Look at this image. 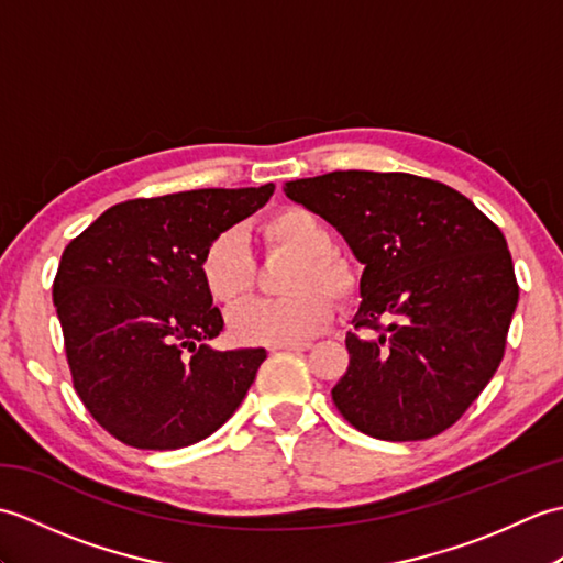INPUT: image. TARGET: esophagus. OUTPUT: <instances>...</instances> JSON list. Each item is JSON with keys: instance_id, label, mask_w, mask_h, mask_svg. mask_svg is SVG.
<instances>
[{"instance_id": "esophagus-1", "label": "esophagus", "mask_w": 563, "mask_h": 563, "mask_svg": "<svg viewBox=\"0 0 563 563\" xmlns=\"http://www.w3.org/2000/svg\"><path fill=\"white\" fill-rule=\"evenodd\" d=\"M312 345L309 343H283V345H271V351H309Z\"/></svg>"}]
</instances>
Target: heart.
Returning <instances> with one entry per match:
<instances>
[{
    "instance_id": "1",
    "label": "heart",
    "mask_w": 563,
    "mask_h": 563,
    "mask_svg": "<svg viewBox=\"0 0 563 563\" xmlns=\"http://www.w3.org/2000/svg\"><path fill=\"white\" fill-rule=\"evenodd\" d=\"M261 242L271 254H292L285 271V297L249 300L230 312L232 339L246 345L302 343L324 329L333 300L345 305L357 295V273L349 258L333 251L331 227L300 206L271 212L258 224ZM202 288L218 305H236L256 288L258 263L236 230L214 234L200 254Z\"/></svg>"
}]
</instances>
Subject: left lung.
Segmentation results:
<instances>
[{
  "instance_id": "left-lung-1",
  "label": "left lung",
  "mask_w": 563,
  "mask_h": 563,
  "mask_svg": "<svg viewBox=\"0 0 563 563\" xmlns=\"http://www.w3.org/2000/svg\"><path fill=\"white\" fill-rule=\"evenodd\" d=\"M365 263L351 363L331 389L341 416L379 440H426L457 423L494 377L518 305L504 232L440 181L331 172L285 184Z\"/></svg>"
}]
</instances>
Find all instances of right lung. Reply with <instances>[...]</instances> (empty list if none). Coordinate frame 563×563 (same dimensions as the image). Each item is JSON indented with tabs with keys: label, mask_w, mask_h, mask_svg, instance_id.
Returning <instances> with one entry per match:
<instances>
[{
	"label": "right lung",
	"mask_w": 563,
	"mask_h": 563,
	"mask_svg": "<svg viewBox=\"0 0 563 563\" xmlns=\"http://www.w3.org/2000/svg\"><path fill=\"white\" fill-rule=\"evenodd\" d=\"M273 188L125 200L65 246L53 302L71 385L115 440L194 445L246 397L266 351L210 349L224 321L198 266L210 239L266 206Z\"/></svg>",
	"instance_id": "right-lung-1"
}]
</instances>
